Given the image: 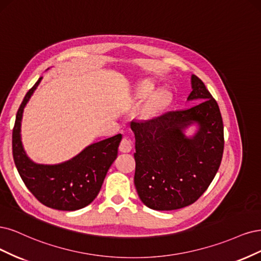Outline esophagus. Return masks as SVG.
Wrapping results in <instances>:
<instances>
[{"mask_svg": "<svg viewBox=\"0 0 261 261\" xmlns=\"http://www.w3.org/2000/svg\"><path fill=\"white\" fill-rule=\"evenodd\" d=\"M132 149V143L128 138H123L120 142V145H119V150L122 153H129L131 152Z\"/></svg>", "mask_w": 261, "mask_h": 261, "instance_id": "esophagus-1", "label": "esophagus"}]
</instances>
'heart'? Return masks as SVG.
Masks as SVG:
<instances>
[{
	"label": "heart",
	"instance_id": "heart-1",
	"mask_svg": "<svg viewBox=\"0 0 261 261\" xmlns=\"http://www.w3.org/2000/svg\"><path fill=\"white\" fill-rule=\"evenodd\" d=\"M153 89H154V83L148 80H144L138 86L137 90H138V94L140 96H144L150 93V92L153 91ZM168 100H169V93L165 90L159 91L150 97L148 102V109L150 112H156L158 109H161L163 106H165L168 103Z\"/></svg>",
	"mask_w": 261,
	"mask_h": 261
}]
</instances>
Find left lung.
<instances>
[{"label":"left lung","mask_w":261,"mask_h":261,"mask_svg":"<svg viewBox=\"0 0 261 261\" xmlns=\"http://www.w3.org/2000/svg\"><path fill=\"white\" fill-rule=\"evenodd\" d=\"M191 83L188 100L199 102L196 105L130 123L136 136L134 186L150 209L175 210L195 203L221 164L224 138L219 106L195 74ZM194 123L199 129L189 138L184 130Z\"/></svg>","instance_id":"obj_1"}]
</instances>
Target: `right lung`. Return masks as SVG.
<instances>
[{
    "mask_svg": "<svg viewBox=\"0 0 261 261\" xmlns=\"http://www.w3.org/2000/svg\"><path fill=\"white\" fill-rule=\"evenodd\" d=\"M42 77L24 96L13 129V157L27 189L43 205L73 212L91 204L102 188L106 173L118 154L121 134L89 145L80 154L57 165L33 163L24 152L20 127L23 108Z\"/></svg>",
    "mask_w": 261,
    "mask_h": 261,
    "instance_id": "obj_1",
    "label": "right lung"
}]
</instances>
